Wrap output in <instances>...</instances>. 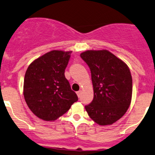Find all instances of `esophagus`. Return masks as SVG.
I'll use <instances>...</instances> for the list:
<instances>
[{
	"instance_id": "esophagus-1",
	"label": "esophagus",
	"mask_w": 155,
	"mask_h": 155,
	"mask_svg": "<svg viewBox=\"0 0 155 155\" xmlns=\"http://www.w3.org/2000/svg\"><path fill=\"white\" fill-rule=\"evenodd\" d=\"M76 94H77V96H78V97H80L81 96V91H77L76 92Z\"/></svg>"
}]
</instances>
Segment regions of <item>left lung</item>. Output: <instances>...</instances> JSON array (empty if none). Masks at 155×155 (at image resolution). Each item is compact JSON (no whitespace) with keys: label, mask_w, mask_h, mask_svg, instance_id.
<instances>
[{"label":"left lung","mask_w":155,"mask_h":155,"mask_svg":"<svg viewBox=\"0 0 155 155\" xmlns=\"http://www.w3.org/2000/svg\"><path fill=\"white\" fill-rule=\"evenodd\" d=\"M89 66L93 100L85 110L98 125H111L128 110L132 94V79L124 62L107 50H88L80 54Z\"/></svg>","instance_id":"8db88e82"}]
</instances>
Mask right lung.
<instances>
[{
    "instance_id": "1",
    "label": "right lung",
    "mask_w": 155,
    "mask_h": 155,
    "mask_svg": "<svg viewBox=\"0 0 155 155\" xmlns=\"http://www.w3.org/2000/svg\"><path fill=\"white\" fill-rule=\"evenodd\" d=\"M72 51L53 50L34 60L25 74L23 96L37 117L52 121L78 101L64 76Z\"/></svg>"
}]
</instances>
